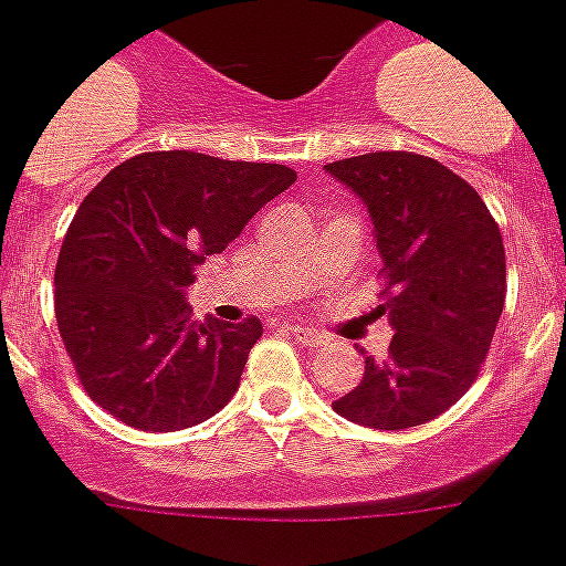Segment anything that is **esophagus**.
Listing matches in <instances>:
<instances>
[{
  "mask_svg": "<svg viewBox=\"0 0 566 566\" xmlns=\"http://www.w3.org/2000/svg\"><path fill=\"white\" fill-rule=\"evenodd\" d=\"M291 337L296 339V343H302V346H323L325 343V337L323 334H319V331H314V328H305V325H291Z\"/></svg>",
  "mask_w": 566,
  "mask_h": 566,
  "instance_id": "obj_1",
  "label": "esophagus"
}]
</instances>
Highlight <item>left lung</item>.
<instances>
[{"instance_id": "left-lung-1", "label": "left lung", "mask_w": 566, "mask_h": 566, "mask_svg": "<svg viewBox=\"0 0 566 566\" xmlns=\"http://www.w3.org/2000/svg\"><path fill=\"white\" fill-rule=\"evenodd\" d=\"M369 209L395 337L366 355L355 389L334 412L375 430L427 424L471 389L506 302L500 227L465 179L410 150L325 165Z\"/></svg>"}]
</instances>
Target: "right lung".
Returning a JSON list of instances; mask_svg holds the SVG:
<instances>
[{
	"label": "right lung",
	"instance_id": "1",
	"mask_svg": "<svg viewBox=\"0 0 566 566\" xmlns=\"http://www.w3.org/2000/svg\"><path fill=\"white\" fill-rule=\"evenodd\" d=\"M296 182L273 163L150 150L84 197L54 268V316L92 401L148 433L186 430L238 392L261 323L191 319L182 291Z\"/></svg>",
	"mask_w": 566,
	"mask_h": 566
}]
</instances>
